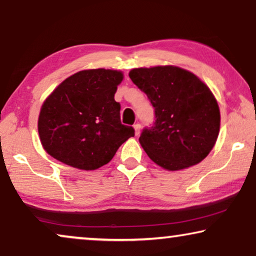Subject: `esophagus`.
<instances>
[{
    "label": "esophagus",
    "instance_id": "34e87169",
    "mask_svg": "<svg viewBox=\"0 0 256 256\" xmlns=\"http://www.w3.org/2000/svg\"><path fill=\"white\" fill-rule=\"evenodd\" d=\"M134 129H135V134L138 135L140 132H141V124H134Z\"/></svg>",
    "mask_w": 256,
    "mask_h": 256
}]
</instances>
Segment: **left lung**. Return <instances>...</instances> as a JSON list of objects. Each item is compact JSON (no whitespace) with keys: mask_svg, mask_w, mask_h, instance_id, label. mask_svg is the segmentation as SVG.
Returning a JSON list of instances; mask_svg holds the SVG:
<instances>
[{"mask_svg":"<svg viewBox=\"0 0 256 256\" xmlns=\"http://www.w3.org/2000/svg\"><path fill=\"white\" fill-rule=\"evenodd\" d=\"M129 78L155 108L152 127L138 141L149 158L176 171L202 162L218 138L220 110L197 76L177 66L134 68Z\"/></svg>","mask_w":256,"mask_h":256,"instance_id":"left-lung-1","label":"left lung"}]
</instances>
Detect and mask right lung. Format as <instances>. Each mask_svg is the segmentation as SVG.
Here are the masks:
<instances>
[{"mask_svg":"<svg viewBox=\"0 0 256 256\" xmlns=\"http://www.w3.org/2000/svg\"><path fill=\"white\" fill-rule=\"evenodd\" d=\"M124 74L85 70L65 79L44 101L38 118L40 142L48 155L82 170H96L113 158L135 135L121 124L114 99Z\"/></svg>","mask_w":256,"mask_h":256,"instance_id":"right-lung-1","label":"right lung"}]
</instances>
